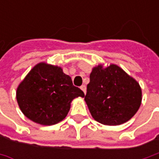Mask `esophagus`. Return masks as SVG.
Wrapping results in <instances>:
<instances>
[{
  "mask_svg": "<svg viewBox=\"0 0 159 159\" xmlns=\"http://www.w3.org/2000/svg\"><path fill=\"white\" fill-rule=\"evenodd\" d=\"M80 89H81V90L84 92V94H86V92H87V87H86L85 85H82V86L80 87Z\"/></svg>",
  "mask_w": 159,
  "mask_h": 159,
  "instance_id": "obj_1",
  "label": "esophagus"
}]
</instances>
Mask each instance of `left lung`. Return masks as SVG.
<instances>
[{
  "mask_svg": "<svg viewBox=\"0 0 159 159\" xmlns=\"http://www.w3.org/2000/svg\"><path fill=\"white\" fill-rule=\"evenodd\" d=\"M142 99L139 83L117 64H98L92 69L85 102L97 122L124 124L137 112Z\"/></svg>",
  "mask_w": 159,
  "mask_h": 159,
  "instance_id": "8db88e82",
  "label": "left lung"
}]
</instances>
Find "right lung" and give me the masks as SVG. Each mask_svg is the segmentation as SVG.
Here are the masks:
<instances>
[{
  "label": "right lung",
  "mask_w": 159,
  "mask_h": 159,
  "mask_svg": "<svg viewBox=\"0 0 159 159\" xmlns=\"http://www.w3.org/2000/svg\"><path fill=\"white\" fill-rule=\"evenodd\" d=\"M84 97L63 69L41 62L33 67L16 89V97L23 114L37 124L52 125L65 119L74 98Z\"/></svg>",
  "instance_id": "right-lung-1"
}]
</instances>
